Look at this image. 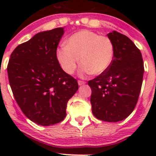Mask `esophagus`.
<instances>
[{"instance_id":"1","label":"esophagus","mask_w":156,"mask_h":156,"mask_svg":"<svg viewBox=\"0 0 156 156\" xmlns=\"http://www.w3.org/2000/svg\"><path fill=\"white\" fill-rule=\"evenodd\" d=\"M86 83L84 82V81H82V80H78V84H79V86H81V85H84Z\"/></svg>"}]
</instances>
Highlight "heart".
<instances>
[{"label": "heart", "instance_id": "b5f03b06", "mask_svg": "<svg viewBox=\"0 0 156 156\" xmlns=\"http://www.w3.org/2000/svg\"><path fill=\"white\" fill-rule=\"evenodd\" d=\"M66 46L57 49L56 56L62 69L72 75L82 64L83 76L99 75L108 69L114 58V45L106 36H100L90 30H83L70 36Z\"/></svg>", "mask_w": 156, "mask_h": 156}]
</instances>
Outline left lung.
<instances>
[{
  "instance_id": "8db88e82",
  "label": "left lung",
  "mask_w": 156,
  "mask_h": 156,
  "mask_svg": "<svg viewBox=\"0 0 156 156\" xmlns=\"http://www.w3.org/2000/svg\"><path fill=\"white\" fill-rule=\"evenodd\" d=\"M107 36L113 43L114 58L108 69L88 82L90 103L97 119L119 122L130 115L137 105L144 62L140 50L126 36L116 31Z\"/></svg>"
}]
</instances>
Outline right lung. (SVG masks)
Returning <instances> with one entry per match:
<instances>
[{"mask_svg": "<svg viewBox=\"0 0 156 156\" xmlns=\"http://www.w3.org/2000/svg\"><path fill=\"white\" fill-rule=\"evenodd\" d=\"M64 28L38 33L13 51L8 65L12 93L24 115L41 126L65 119L77 80L61 68L56 51Z\"/></svg>", "mask_w": 156, "mask_h": 156, "instance_id": "right-lung-1", "label": "right lung"}]
</instances>
